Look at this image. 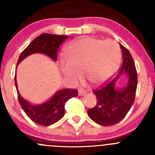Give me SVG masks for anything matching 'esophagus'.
I'll list each match as a JSON object with an SVG mask.
<instances>
[{"instance_id":"obj_1","label":"esophagus","mask_w":155,"mask_h":155,"mask_svg":"<svg viewBox=\"0 0 155 155\" xmlns=\"http://www.w3.org/2000/svg\"><path fill=\"white\" fill-rule=\"evenodd\" d=\"M87 92L85 91H83V90H79V96H83V95L86 94Z\"/></svg>"}]
</instances>
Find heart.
I'll list each match as a JSON object with an SVG mask.
<instances>
[{"mask_svg": "<svg viewBox=\"0 0 155 155\" xmlns=\"http://www.w3.org/2000/svg\"><path fill=\"white\" fill-rule=\"evenodd\" d=\"M65 53L66 58L60 59V68L72 83L77 81L82 70L89 81L100 85L113 76L121 61V49L111 40L85 37L69 45Z\"/></svg>", "mask_w": 155, "mask_h": 155, "instance_id": "b5f03b06", "label": "heart"}]
</instances>
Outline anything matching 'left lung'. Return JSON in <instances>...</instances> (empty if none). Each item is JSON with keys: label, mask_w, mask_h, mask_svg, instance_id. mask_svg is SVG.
<instances>
[{"label": "left lung", "mask_w": 155, "mask_h": 155, "mask_svg": "<svg viewBox=\"0 0 155 155\" xmlns=\"http://www.w3.org/2000/svg\"><path fill=\"white\" fill-rule=\"evenodd\" d=\"M123 54V63L116 77L101 88L94 91L97 104L87 110L91 119L100 125L111 126L121 121L129 112L135 100L137 87V73L130 53L120 44ZM123 74L128 76V81L124 87H115L118 78Z\"/></svg>", "instance_id": "1"}]
</instances>
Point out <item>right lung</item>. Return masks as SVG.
Segmentation results:
<instances>
[{"label":"right lung","instance_id":"1","mask_svg":"<svg viewBox=\"0 0 155 155\" xmlns=\"http://www.w3.org/2000/svg\"><path fill=\"white\" fill-rule=\"evenodd\" d=\"M68 37V36L64 35L42 34L34 39L21 53L17 65L28 56L35 53L46 54L51 60L56 61L58 49ZM15 84L18 94V102L23 110L34 122L42 126L52 124L63 118L65 114L64 106L67 101L78 95V91L76 89H62L58 91L47 101L36 105L31 104L21 96L17 86L16 76H15Z\"/></svg>","mask_w":155,"mask_h":155}]
</instances>
